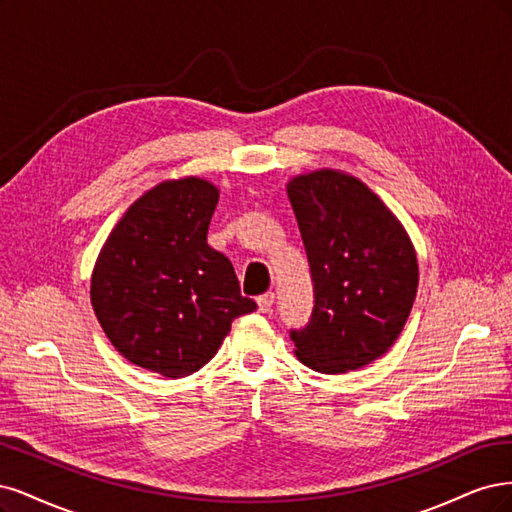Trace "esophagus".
<instances>
[{
  "mask_svg": "<svg viewBox=\"0 0 512 512\" xmlns=\"http://www.w3.org/2000/svg\"><path fill=\"white\" fill-rule=\"evenodd\" d=\"M257 306H259V312H263V315H270V312L274 310V293L259 295Z\"/></svg>",
  "mask_w": 512,
  "mask_h": 512,
  "instance_id": "esophagus-1",
  "label": "esophagus"
}]
</instances>
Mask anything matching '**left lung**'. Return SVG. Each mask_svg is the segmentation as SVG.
I'll return each mask as SVG.
<instances>
[{
	"label": "left lung",
	"mask_w": 512,
	"mask_h": 512,
	"mask_svg": "<svg viewBox=\"0 0 512 512\" xmlns=\"http://www.w3.org/2000/svg\"><path fill=\"white\" fill-rule=\"evenodd\" d=\"M310 266L315 306L291 329L304 366L338 374L389 351L410 315L419 266L402 223L361 180L336 170L287 185Z\"/></svg>",
	"instance_id": "obj_1"
}]
</instances>
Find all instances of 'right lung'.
<instances>
[{"instance_id": "right-lung-1", "label": "right lung", "mask_w": 512, "mask_h": 512, "mask_svg": "<svg viewBox=\"0 0 512 512\" xmlns=\"http://www.w3.org/2000/svg\"><path fill=\"white\" fill-rule=\"evenodd\" d=\"M219 189L166 180L127 208L91 276V304L127 361L168 378L189 376L219 351L232 321L257 308L232 261L208 246Z\"/></svg>"}]
</instances>
